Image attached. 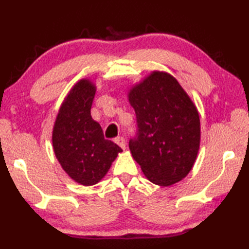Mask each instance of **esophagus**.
I'll return each mask as SVG.
<instances>
[{
  "mask_svg": "<svg viewBox=\"0 0 249 249\" xmlns=\"http://www.w3.org/2000/svg\"><path fill=\"white\" fill-rule=\"evenodd\" d=\"M114 142H116L117 145H119L122 149H125L126 148V142L123 137H116Z\"/></svg>",
  "mask_w": 249,
  "mask_h": 249,
  "instance_id": "obj_1",
  "label": "esophagus"
}]
</instances>
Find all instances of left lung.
<instances>
[{
  "label": "left lung",
  "mask_w": 249,
  "mask_h": 249,
  "mask_svg": "<svg viewBox=\"0 0 249 249\" xmlns=\"http://www.w3.org/2000/svg\"><path fill=\"white\" fill-rule=\"evenodd\" d=\"M136 114L137 137L129 141L133 158L150 182L169 187L191 171L200 148L196 104L174 75L154 70L127 92Z\"/></svg>",
  "instance_id": "left-lung-1"
}]
</instances>
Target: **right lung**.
Instances as JSON below:
<instances>
[{"label": "right lung", "mask_w": 249, "mask_h": 249, "mask_svg": "<svg viewBox=\"0 0 249 249\" xmlns=\"http://www.w3.org/2000/svg\"><path fill=\"white\" fill-rule=\"evenodd\" d=\"M96 91L92 80L73 84L59 107L53 128V148L62 169L84 187L102 180L122 148L105 140L100 124L91 116Z\"/></svg>", "instance_id": "right-lung-1"}]
</instances>
